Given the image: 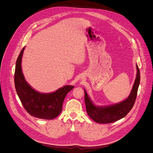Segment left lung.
Instances as JSON below:
<instances>
[{
    "label": "left lung",
    "mask_w": 153,
    "mask_h": 153,
    "mask_svg": "<svg viewBox=\"0 0 153 153\" xmlns=\"http://www.w3.org/2000/svg\"><path fill=\"white\" fill-rule=\"evenodd\" d=\"M137 75L131 93L125 100L108 106H97L91 101L84 89L85 102L88 115L95 122L100 124H109L124 118L130 111L135 103L138 88L140 82V70L137 64Z\"/></svg>",
    "instance_id": "obj_1"
}]
</instances>
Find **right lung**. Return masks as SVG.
<instances>
[{"mask_svg":"<svg viewBox=\"0 0 153 153\" xmlns=\"http://www.w3.org/2000/svg\"><path fill=\"white\" fill-rule=\"evenodd\" d=\"M25 47L17 59L15 72V85L17 94L26 111L32 116L44 120H52L61 112L66 94L74 86L65 85L51 93L36 91L26 82L22 71V58Z\"/></svg>","mask_w":153,"mask_h":153,"instance_id":"add662e5","label":"right lung"}]
</instances>
